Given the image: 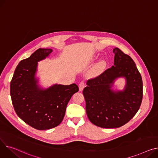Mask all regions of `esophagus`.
Masks as SVG:
<instances>
[{"instance_id":"1","label":"esophagus","mask_w":158,"mask_h":158,"mask_svg":"<svg viewBox=\"0 0 158 158\" xmlns=\"http://www.w3.org/2000/svg\"><path fill=\"white\" fill-rule=\"evenodd\" d=\"M85 86V84L84 81H81L79 84V91H82Z\"/></svg>"}]
</instances>
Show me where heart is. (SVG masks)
Instances as JSON below:
<instances>
[{
  "label": "heart",
  "instance_id": "obj_1",
  "mask_svg": "<svg viewBox=\"0 0 158 158\" xmlns=\"http://www.w3.org/2000/svg\"><path fill=\"white\" fill-rule=\"evenodd\" d=\"M103 65H104V62H103V61L100 62V64H99V65H100V66H103Z\"/></svg>",
  "mask_w": 158,
  "mask_h": 158
}]
</instances>
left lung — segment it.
<instances>
[{
	"label": "left lung",
	"instance_id": "obj_1",
	"mask_svg": "<svg viewBox=\"0 0 158 158\" xmlns=\"http://www.w3.org/2000/svg\"><path fill=\"white\" fill-rule=\"evenodd\" d=\"M113 52L114 65L89 79L82 92L88 119L103 128H119L127 123L139 110L143 97L142 79L134 61L118 48ZM121 77L126 81L124 89L114 90V82Z\"/></svg>",
	"mask_w": 158,
	"mask_h": 158
}]
</instances>
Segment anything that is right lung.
<instances>
[{
	"mask_svg": "<svg viewBox=\"0 0 158 158\" xmlns=\"http://www.w3.org/2000/svg\"><path fill=\"white\" fill-rule=\"evenodd\" d=\"M51 49L39 48L16 67L10 85L15 110L25 123L39 130L58 126L64 119L71 97L79 91L76 84H55L48 88L39 85L36 77L38 62L46 59Z\"/></svg>",
	"mask_w": 158,
	"mask_h": 158,
	"instance_id": "right-lung-1",
	"label": "right lung"
}]
</instances>
